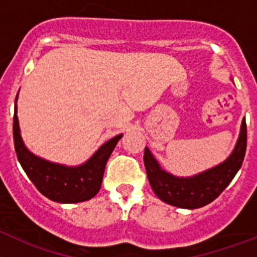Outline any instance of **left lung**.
Instances as JSON below:
<instances>
[{
  "mask_svg": "<svg viewBox=\"0 0 257 257\" xmlns=\"http://www.w3.org/2000/svg\"><path fill=\"white\" fill-rule=\"evenodd\" d=\"M247 145V127L244 118L234 149L225 161L193 176H175L165 171L160 162L145 147L144 165L149 184L161 201L179 208L203 207L221 194L243 162Z\"/></svg>",
  "mask_w": 257,
  "mask_h": 257,
  "instance_id": "8db88e82",
  "label": "left lung"
}]
</instances>
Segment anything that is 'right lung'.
Returning <instances> with one entry per match:
<instances>
[{
	"instance_id": "add662e5",
	"label": "right lung",
	"mask_w": 257,
	"mask_h": 257,
	"mask_svg": "<svg viewBox=\"0 0 257 257\" xmlns=\"http://www.w3.org/2000/svg\"><path fill=\"white\" fill-rule=\"evenodd\" d=\"M17 99L14 112V144L23 170L45 197L59 203H78L91 199L100 190L104 170L122 134L104 143L85 163L65 166L32 153L23 142L18 119Z\"/></svg>"
}]
</instances>
